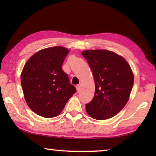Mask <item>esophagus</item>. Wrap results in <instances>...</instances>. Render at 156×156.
Returning <instances> with one entry per match:
<instances>
[{"label": "esophagus", "mask_w": 156, "mask_h": 156, "mask_svg": "<svg viewBox=\"0 0 156 156\" xmlns=\"http://www.w3.org/2000/svg\"><path fill=\"white\" fill-rule=\"evenodd\" d=\"M76 87V90H77V91L78 92L79 91H80V85H77Z\"/></svg>", "instance_id": "obj_1"}]
</instances>
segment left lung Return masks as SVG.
Returning <instances> with one entry per match:
<instances>
[{
    "label": "left lung",
    "mask_w": 156,
    "mask_h": 156,
    "mask_svg": "<svg viewBox=\"0 0 156 156\" xmlns=\"http://www.w3.org/2000/svg\"><path fill=\"white\" fill-rule=\"evenodd\" d=\"M82 55L88 62L95 81V94L86 105L92 118L103 120L118 114L128 102L133 74L123 57L105 49L87 50Z\"/></svg>",
    "instance_id": "1"
}]
</instances>
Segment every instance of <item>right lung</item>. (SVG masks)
<instances>
[{
  "instance_id": "obj_1",
  "label": "right lung",
  "mask_w": 156,
  "mask_h": 156,
  "mask_svg": "<svg viewBox=\"0 0 156 156\" xmlns=\"http://www.w3.org/2000/svg\"><path fill=\"white\" fill-rule=\"evenodd\" d=\"M69 50L56 46L42 49L29 58L21 73L25 101L44 118L58 115L76 91L62 69Z\"/></svg>"
}]
</instances>
